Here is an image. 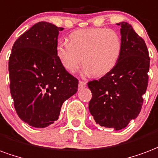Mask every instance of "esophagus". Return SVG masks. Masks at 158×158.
Masks as SVG:
<instances>
[{"label": "esophagus", "instance_id": "1", "mask_svg": "<svg viewBox=\"0 0 158 158\" xmlns=\"http://www.w3.org/2000/svg\"><path fill=\"white\" fill-rule=\"evenodd\" d=\"M79 87L80 89H83V88H85L86 87V83L84 82V81H79Z\"/></svg>", "mask_w": 158, "mask_h": 158}]
</instances>
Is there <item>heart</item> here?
<instances>
[{
  "instance_id": "b5f03b06",
  "label": "heart",
  "mask_w": 158,
  "mask_h": 158,
  "mask_svg": "<svg viewBox=\"0 0 158 158\" xmlns=\"http://www.w3.org/2000/svg\"><path fill=\"white\" fill-rule=\"evenodd\" d=\"M122 40L115 30L104 27L89 28L72 32L69 43L60 42L56 55L64 69L74 73L82 61L84 72L96 77L111 72L120 60Z\"/></svg>"
}]
</instances>
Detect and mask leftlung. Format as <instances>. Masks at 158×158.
<instances>
[{"instance_id":"8db88e82","label":"left lung","mask_w":158,"mask_h":158,"mask_svg":"<svg viewBox=\"0 0 158 158\" xmlns=\"http://www.w3.org/2000/svg\"><path fill=\"white\" fill-rule=\"evenodd\" d=\"M121 27L122 51L111 72L88 82L92 93L89 110L101 127L123 129L141 111L148 85L150 58L143 38L129 23Z\"/></svg>"}]
</instances>
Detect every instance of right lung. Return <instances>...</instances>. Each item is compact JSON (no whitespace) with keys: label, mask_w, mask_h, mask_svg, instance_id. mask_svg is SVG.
I'll return each mask as SVG.
<instances>
[{"label":"right lung","mask_w":158,"mask_h":158,"mask_svg":"<svg viewBox=\"0 0 158 158\" xmlns=\"http://www.w3.org/2000/svg\"><path fill=\"white\" fill-rule=\"evenodd\" d=\"M63 27L40 22L14 43L9 58L10 91L20 119L43 128L57 121L62 105L78 90L79 80L56 55Z\"/></svg>","instance_id":"obj_1"}]
</instances>
